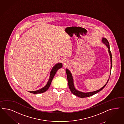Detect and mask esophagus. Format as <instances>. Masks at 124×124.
Instances as JSON below:
<instances>
[{
	"instance_id": "esophagus-1",
	"label": "esophagus",
	"mask_w": 124,
	"mask_h": 124,
	"mask_svg": "<svg viewBox=\"0 0 124 124\" xmlns=\"http://www.w3.org/2000/svg\"><path fill=\"white\" fill-rule=\"evenodd\" d=\"M68 60H67L66 59H65V60H64L62 61V63L64 65H65V66H66V65H67V64H68Z\"/></svg>"
}]
</instances>
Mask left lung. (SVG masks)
Returning a JSON list of instances; mask_svg holds the SVG:
<instances>
[{
    "mask_svg": "<svg viewBox=\"0 0 124 124\" xmlns=\"http://www.w3.org/2000/svg\"><path fill=\"white\" fill-rule=\"evenodd\" d=\"M102 43L103 44H104L108 48V52L109 55H110V60H111L110 71L111 72V67H112V56H111V52L110 49V46H109V42L108 41V40L107 39L104 38V37L102 38ZM66 73H67V78L68 86H69V89H70V91L73 93V94H74L76 96L79 97V98L89 97H90L91 96L95 94L96 93H98V92H100L105 87V86L107 85V83H108L109 78H110V77L109 78V79H108L107 82L106 83L105 85L103 86L102 87L101 89H99V90L94 91H93V92L85 93V92H81V91H79V90H78L77 89H76L75 85H74V79H73V76H72L71 73L70 72V70H68V69H66ZM111 72H110V75H111Z\"/></svg>",
    "mask_w": 124,
    "mask_h": 124,
    "instance_id": "left-lung-1",
    "label": "left lung"
}]
</instances>
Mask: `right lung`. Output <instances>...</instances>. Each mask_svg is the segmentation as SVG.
<instances>
[{
	"label": "right lung",
	"mask_w": 124,
	"mask_h": 124,
	"mask_svg": "<svg viewBox=\"0 0 124 124\" xmlns=\"http://www.w3.org/2000/svg\"><path fill=\"white\" fill-rule=\"evenodd\" d=\"M62 67V63H57L55 64L53 67L52 68L50 73V76L49 78V79L48 80V82L46 85L43 88L41 89H39L37 90L36 91H28L29 92L34 93V94H37V93H41L46 91L48 90V88H49L50 85H51V82L52 81V80L53 79V78L54 77V76L55 74L56 73V72L57 71V70L61 68Z\"/></svg>",
	"instance_id": "obj_1"
}]
</instances>
